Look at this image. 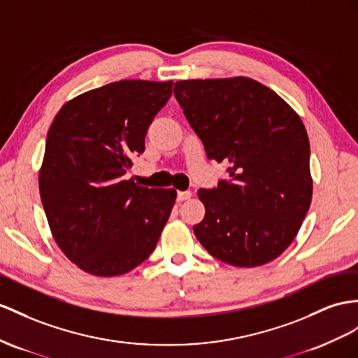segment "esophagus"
Instances as JSON below:
<instances>
[{"label": "esophagus", "mask_w": 358, "mask_h": 358, "mask_svg": "<svg viewBox=\"0 0 358 358\" xmlns=\"http://www.w3.org/2000/svg\"><path fill=\"white\" fill-rule=\"evenodd\" d=\"M190 196H192V192H190V190H178V192H177V199H178V201L189 199Z\"/></svg>", "instance_id": "1"}]
</instances>
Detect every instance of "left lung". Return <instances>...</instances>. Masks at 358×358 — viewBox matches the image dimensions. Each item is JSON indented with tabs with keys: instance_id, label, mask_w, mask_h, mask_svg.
I'll return each mask as SVG.
<instances>
[{
	"instance_id": "left-lung-1",
	"label": "left lung",
	"mask_w": 358,
	"mask_h": 358,
	"mask_svg": "<svg viewBox=\"0 0 358 358\" xmlns=\"http://www.w3.org/2000/svg\"><path fill=\"white\" fill-rule=\"evenodd\" d=\"M207 159L228 163L230 180L199 189L206 216L194 225L204 248L224 263H269L295 239L310 208L306 127L273 90L251 78L185 80L173 87Z\"/></svg>"
}]
</instances>
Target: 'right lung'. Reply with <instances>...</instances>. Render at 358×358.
I'll use <instances>...</instances> for the list:
<instances>
[{"mask_svg": "<svg viewBox=\"0 0 358 358\" xmlns=\"http://www.w3.org/2000/svg\"><path fill=\"white\" fill-rule=\"evenodd\" d=\"M172 81L122 80L71 99L48 130L39 190L59 248L80 269L115 277L150 257L177 198L125 173L145 151Z\"/></svg>", "mask_w": 358, "mask_h": 358, "instance_id": "right-lung-1", "label": "right lung"}]
</instances>
